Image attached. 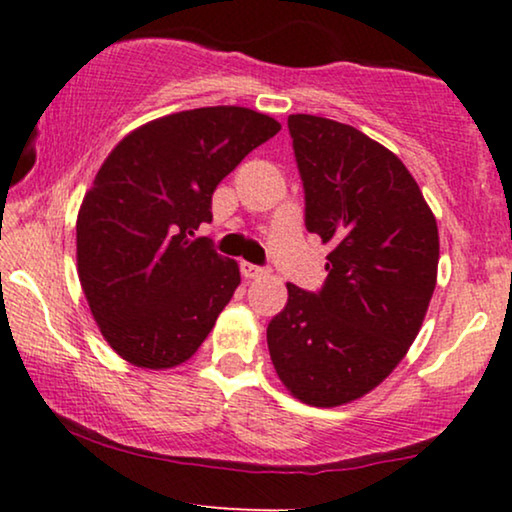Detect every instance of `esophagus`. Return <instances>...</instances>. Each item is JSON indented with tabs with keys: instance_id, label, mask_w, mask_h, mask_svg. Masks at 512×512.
I'll use <instances>...</instances> for the list:
<instances>
[{
	"instance_id": "34e87169",
	"label": "esophagus",
	"mask_w": 512,
	"mask_h": 512,
	"mask_svg": "<svg viewBox=\"0 0 512 512\" xmlns=\"http://www.w3.org/2000/svg\"><path fill=\"white\" fill-rule=\"evenodd\" d=\"M242 275L247 279H258V277L268 275V270L258 268V265H251V263H242Z\"/></svg>"
}]
</instances>
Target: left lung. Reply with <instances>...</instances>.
I'll use <instances>...</instances> for the list:
<instances>
[{"label": "left lung", "mask_w": 512, "mask_h": 512, "mask_svg": "<svg viewBox=\"0 0 512 512\" xmlns=\"http://www.w3.org/2000/svg\"><path fill=\"white\" fill-rule=\"evenodd\" d=\"M305 228L331 244L319 293L286 284L268 324L272 366L291 396L335 408L384 382L429 310L438 226L401 158L352 125L293 114Z\"/></svg>", "instance_id": "1"}]
</instances>
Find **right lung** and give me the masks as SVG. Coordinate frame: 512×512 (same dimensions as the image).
Instances as JSON below:
<instances>
[{"label":"right lung","mask_w":512,"mask_h":512,"mask_svg":"<svg viewBox=\"0 0 512 512\" xmlns=\"http://www.w3.org/2000/svg\"><path fill=\"white\" fill-rule=\"evenodd\" d=\"M282 130L247 107L179 111L114 146L76 219L79 282L109 347L132 366L191 359L240 286L207 237L212 195L242 158Z\"/></svg>","instance_id":"add662e5"}]
</instances>
